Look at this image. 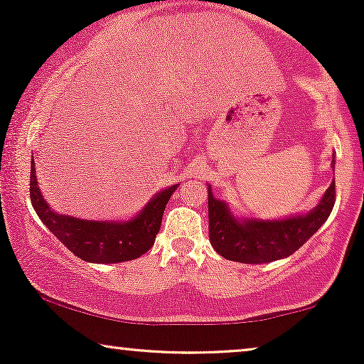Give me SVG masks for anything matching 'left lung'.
Segmentation results:
<instances>
[{"label":"left lung","instance_id":"1","mask_svg":"<svg viewBox=\"0 0 364 364\" xmlns=\"http://www.w3.org/2000/svg\"><path fill=\"white\" fill-rule=\"evenodd\" d=\"M335 166V161H333ZM335 182L321 202L306 215L282 220H238L225 202L213 197L208 186V237L218 255L240 263H268L290 257L318 228L335 207Z\"/></svg>","mask_w":364,"mask_h":364}]
</instances>
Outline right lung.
Listing matches in <instances>:
<instances>
[{"mask_svg": "<svg viewBox=\"0 0 364 364\" xmlns=\"http://www.w3.org/2000/svg\"><path fill=\"white\" fill-rule=\"evenodd\" d=\"M177 186L159 192L146 208L131 222H94L81 220L54 213L39 192L34 161L31 159V177L29 193L31 203L44 225L84 262L117 263L139 258L154 245L156 235L161 230L162 215L168 198Z\"/></svg>", "mask_w": 364, "mask_h": 364, "instance_id": "1", "label": "right lung"}]
</instances>
